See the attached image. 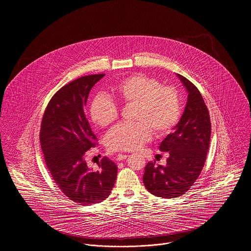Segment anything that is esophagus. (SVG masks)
Returning <instances> with one entry per match:
<instances>
[{
  "instance_id": "obj_1",
  "label": "esophagus",
  "mask_w": 251,
  "mask_h": 251,
  "mask_svg": "<svg viewBox=\"0 0 251 251\" xmlns=\"http://www.w3.org/2000/svg\"><path fill=\"white\" fill-rule=\"evenodd\" d=\"M127 157H128V155H126V154H118L116 160H117V161H123V160H125Z\"/></svg>"
}]
</instances>
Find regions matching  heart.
I'll return each instance as SVG.
<instances>
[{
  "mask_svg": "<svg viewBox=\"0 0 251 251\" xmlns=\"http://www.w3.org/2000/svg\"><path fill=\"white\" fill-rule=\"evenodd\" d=\"M115 98L125 106H133L131 121L112 129L106 136V146L114 152H131L151 139L169 135L180 122L182 102L177 90L144 74L132 75L111 88ZM91 120L101 128L115 123L118 106L103 94L93 97L89 106Z\"/></svg>",
  "mask_w": 251,
  "mask_h": 251,
  "instance_id": "obj_1",
  "label": "heart"
}]
</instances>
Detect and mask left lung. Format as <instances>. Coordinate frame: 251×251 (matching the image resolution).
<instances>
[{"label":"left lung","instance_id":"1","mask_svg":"<svg viewBox=\"0 0 251 251\" xmlns=\"http://www.w3.org/2000/svg\"><path fill=\"white\" fill-rule=\"evenodd\" d=\"M188 91V101L180 122L160 144L168 152L167 165L149 162L143 182L148 192L159 198H176L194 185L205 163L210 140V119L204 100L189 79L176 75Z\"/></svg>","mask_w":251,"mask_h":251}]
</instances>
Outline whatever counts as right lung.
<instances>
[{
    "instance_id": "obj_1",
    "label": "right lung",
    "mask_w": 251,
    "mask_h": 251,
    "mask_svg": "<svg viewBox=\"0 0 251 251\" xmlns=\"http://www.w3.org/2000/svg\"><path fill=\"white\" fill-rule=\"evenodd\" d=\"M104 75H85L61 87L50 100L41 125V146L52 180L69 200L83 205L108 198L117 176V166L108 158L98 162V171L89 169L85 159L97 144L85 105Z\"/></svg>"
}]
</instances>
